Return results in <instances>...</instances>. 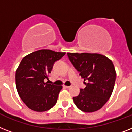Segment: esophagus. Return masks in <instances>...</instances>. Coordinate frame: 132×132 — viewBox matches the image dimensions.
<instances>
[{"label":"esophagus","instance_id":"obj_1","mask_svg":"<svg viewBox=\"0 0 132 132\" xmlns=\"http://www.w3.org/2000/svg\"><path fill=\"white\" fill-rule=\"evenodd\" d=\"M64 87H65V88H70V86H66V85H64Z\"/></svg>","mask_w":132,"mask_h":132}]
</instances>
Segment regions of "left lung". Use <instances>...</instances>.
I'll return each mask as SVG.
<instances>
[{
	"label": "left lung",
	"instance_id": "8db88e82",
	"mask_svg": "<svg viewBox=\"0 0 132 132\" xmlns=\"http://www.w3.org/2000/svg\"><path fill=\"white\" fill-rule=\"evenodd\" d=\"M68 57L79 75L84 78L86 87L73 97L74 103L84 112L100 109L110 98L116 80L112 61L106 56L90 53H67Z\"/></svg>",
	"mask_w": 132,
	"mask_h": 132
}]
</instances>
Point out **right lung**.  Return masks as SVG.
Returning <instances> with one entry per match:
<instances>
[{
	"instance_id": "add662e5",
	"label": "right lung",
	"mask_w": 132,
	"mask_h": 132,
	"mask_svg": "<svg viewBox=\"0 0 132 132\" xmlns=\"http://www.w3.org/2000/svg\"><path fill=\"white\" fill-rule=\"evenodd\" d=\"M66 54L50 50H40L28 54L20 63L15 74L19 95L29 109L42 112L57 103L62 86L48 84L44 80L53 66Z\"/></svg>"
}]
</instances>
